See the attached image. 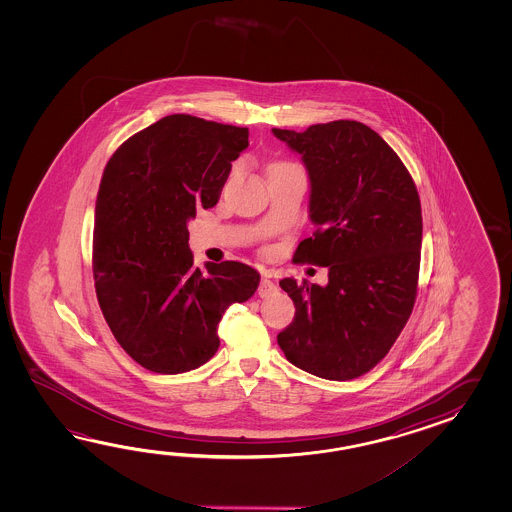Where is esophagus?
Segmentation results:
<instances>
[{"label": "esophagus", "mask_w": 512, "mask_h": 512, "mask_svg": "<svg viewBox=\"0 0 512 512\" xmlns=\"http://www.w3.org/2000/svg\"><path fill=\"white\" fill-rule=\"evenodd\" d=\"M276 283L272 282L269 276H263L260 282V289H258V294H260L261 298H267V296H271L272 293H276Z\"/></svg>", "instance_id": "1"}]
</instances>
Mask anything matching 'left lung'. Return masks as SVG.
Instances as JSON below:
<instances>
[{
	"instance_id": "left-lung-1",
	"label": "left lung",
	"mask_w": 512,
	"mask_h": 512,
	"mask_svg": "<svg viewBox=\"0 0 512 512\" xmlns=\"http://www.w3.org/2000/svg\"><path fill=\"white\" fill-rule=\"evenodd\" d=\"M272 133L302 155L311 179L316 230L293 261L329 271L326 287L280 282L296 313L278 346L316 377L357 379L388 355L414 309L423 240L414 179L388 142L357 120Z\"/></svg>"
}]
</instances>
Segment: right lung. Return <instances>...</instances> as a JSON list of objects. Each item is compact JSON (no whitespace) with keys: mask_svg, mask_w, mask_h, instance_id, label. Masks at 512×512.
<instances>
[{"mask_svg":"<svg viewBox=\"0 0 512 512\" xmlns=\"http://www.w3.org/2000/svg\"><path fill=\"white\" fill-rule=\"evenodd\" d=\"M249 146V130L168 115L111 155L95 207L93 276L113 337L142 368L196 370L219 348L232 304L256 293L260 274L240 261L194 267L188 219L212 208Z\"/></svg>","mask_w":512,"mask_h":512,"instance_id":"right-lung-1","label":"right lung"}]
</instances>
